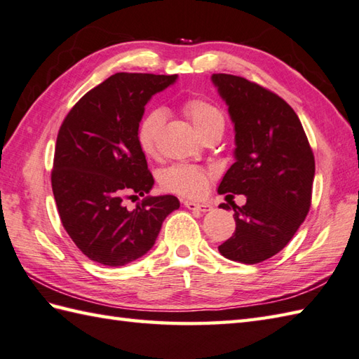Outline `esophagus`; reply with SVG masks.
<instances>
[{"mask_svg": "<svg viewBox=\"0 0 359 359\" xmlns=\"http://www.w3.org/2000/svg\"><path fill=\"white\" fill-rule=\"evenodd\" d=\"M185 207L191 211H201V212H207L211 211L212 207L210 203H203V202H194V201H185L184 202Z\"/></svg>", "mask_w": 359, "mask_h": 359, "instance_id": "1", "label": "esophagus"}]
</instances>
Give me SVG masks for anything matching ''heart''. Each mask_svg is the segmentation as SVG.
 Here are the masks:
<instances>
[{"label": "heart", "mask_w": 359, "mask_h": 359, "mask_svg": "<svg viewBox=\"0 0 359 359\" xmlns=\"http://www.w3.org/2000/svg\"><path fill=\"white\" fill-rule=\"evenodd\" d=\"M184 111L191 120L194 129L199 135H205L216 128H224V114L215 103L202 98H191L185 102ZM165 123V112L162 109H152L144 116L137 128V142H139L144 154H152L156 151L158 134ZM208 182V172L202 168L191 165H174L163 172L162 184L168 191L182 196H201Z\"/></svg>", "instance_id": "heart-1"}]
</instances>
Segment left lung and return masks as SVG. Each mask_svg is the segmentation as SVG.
<instances>
[{
    "label": "left lung",
    "mask_w": 359,
    "mask_h": 359,
    "mask_svg": "<svg viewBox=\"0 0 359 359\" xmlns=\"http://www.w3.org/2000/svg\"><path fill=\"white\" fill-rule=\"evenodd\" d=\"M212 85L234 125V163L219 194H243L234 210L236 231L219 245L220 255L242 264L274 256L306 219L315 179V157L296 112L269 89L242 77L212 74Z\"/></svg>",
    "instance_id": "left-lung-1"
}]
</instances>
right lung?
Returning a JSON list of instances; mask_svg holds the SVG:
<instances>
[{"label":"right lung","instance_id":"1","mask_svg":"<svg viewBox=\"0 0 359 359\" xmlns=\"http://www.w3.org/2000/svg\"><path fill=\"white\" fill-rule=\"evenodd\" d=\"M177 75L116 74L75 103L58 131L52 191L60 219L90 261L123 266L154 247L175 196H147L134 210L125 196L154 187L137 128L152 95Z\"/></svg>","mask_w":359,"mask_h":359}]
</instances>
